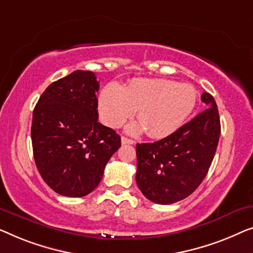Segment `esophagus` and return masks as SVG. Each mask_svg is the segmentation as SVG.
Instances as JSON below:
<instances>
[{"instance_id": "34e87169", "label": "esophagus", "mask_w": 253, "mask_h": 253, "mask_svg": "<svg viewBox=\"0 0 253 253\" xmlns=\"http://www.w3.org/2000/svg\"><path fill=\"white\" fill-rule=\"evenodd\" d=\"M122 143L123 144H134L135 142L133 140H130V138H127L125 136L122 137Z\"/></svg>"}]
</instances>
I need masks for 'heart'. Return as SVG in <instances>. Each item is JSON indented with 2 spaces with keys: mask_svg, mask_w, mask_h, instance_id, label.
<instances>
[{
  "mask_svg": "<svg viewBox=\"0 0 253 253\" xmlns=\"http://www.w3.org/2000/svg\"><path fill=\"white\" fill-rule=\"evenodd\" d=\"M197 104V91L190 84L169 79L131 80L126 88L110 83L98 97V112L103 122L113 128L123 126L137 109L140 122L131 124L128 133L148 131L152 138L173 134L186 123Z\"/></svg>",
  "mask_w": 253,
  "mask_h": 253,
  "instance_id": "b5f03b06",
  "label": "heart"
}]
</instances>
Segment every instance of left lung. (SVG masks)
Masks as SVG:
<instances>
[{
  "label": "left lung",
  "instance_id": "1",
  "mask_svg": "<svg viewBox=\"0 0 253 253\" xmlns=\"http://www.w3.org/2000/svg\"><path fill=\"white\" fill-rule=\"evenodd\" d=\"M204 111L169 136L136 144V183L151 202L166 205L182 201L197 189L209 172L220 137L216 103L203 92Z\"/></svg>",
  "mask_w": 253,
  "mask_h": 253
}]
</instances>
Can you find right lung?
<instances>
[{"label":"right lung","instance_id":"1","mask_svg":"<svg viewBox=\"0 0 253 253\" xmlns=\"http://www.w3.org/2000/svg\"><path fill=\"white\" fill-rule=\"evenodd\" d=\"M98 88L95 73L74 71L49 84L34 108L35 165L44 182L62 196L91 193L122 145L116 130L98 123Z\"/></svg>","mask_w":253,"mask_h":253}]
</instances>
